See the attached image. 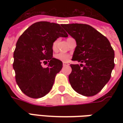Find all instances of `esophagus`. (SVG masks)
Here are the masks:
<instances>
[{
  "mask_svg": "<svg viewBox=\"0 0 123 123\" xmlns=\"http://www.w3.org/2000/svg\"><path fill=\"white\" fill-rule=\"evenodd\" d=\"M68 65H69L68 62H63V66H68Z\"/></svg>",
  "mask_w": 123,
  "mask_h": 123,
  "instance_id": "esophagus-1",
  "label": "esophagus"
}]
</instances>
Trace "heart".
Segmentation results:
<instances>
[{
  "instance_id": "obj_1",
  "label": "heart",
  "mask_w": 123,
  "mask_h": 123,
  "mask_svg": "<svg viewBox=\"0 0 123 123\" xmlns=\"http://www.w3.org/2000/svg\"><path fill=\"white\" fill-rule=\"evenodd\" d=\"M57 42H58V40H56L53 42V45H52V48H53V50L56 49ZM55 57L57 59H59L60 61H62V62H66V61H68V60L70 59V55L69 54H68V53H57V54L55 55Z\"/></svg>"
}]
</instances>
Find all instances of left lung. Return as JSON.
Segmentation results:
<instances>
[{"instance_id": "1", "label": "left lung", "mask_w": 123, "mask_h": 123, "mask_svg": "<svg viewBox=\"0 0 123 123\" xmlns=\"http://www.w3.org/2000/svg\"><path fill=\"white\" fill-rule=\"evenodd\" d=\"M62 26L77 42L72 60L85 63L70 64V83L79 94L94 96L110 79L114 68V51L106 37L88 25L75 23Z\"/></svg>"}]
</instances>
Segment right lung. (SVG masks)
<instances>
[{"instance_id":"add662e5","label":"right lung","mask_w":123,"mask_h":123,"mask_svg":"<svg viewBox=\"0 0 123 123\" xmlns=\"http://www.w3.org/2000/svg\"><path fill=\"white\" fill-rule=\"evenodd\" d=\"M62 25L49 22L33 24L18 40L13 53V68L16 81L26 96L38 98L47 94L53 86L56 74L62 68V62L53 57V42L68 34ZM42 62H49L47 68Z\"/></svg>"}]
</instances>
